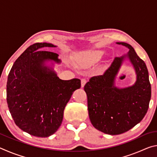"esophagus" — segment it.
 <instances>
[{
  "label": "esophagus",
  "instance_id": "esophagus-1",
  "mask_svg": "<svg viewBox=\"0 0 157 157\" xmlns=\"http://www.w3.org/2000/svg\"><path fill=\"white\" fill-rule=\"evenodd\" d=\"M86 79H82L81 80V86L83 88V87L84 86V85L86 84Z\"/></svg>",
  "mask_w": 157,
  "mask_h": 157
}]
</instances>
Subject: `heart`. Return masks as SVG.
<instances>
[{"mask_svg": "<svg viewBox=\"0 0 157 157\" xmlns=\"http://www.w3.org/2000/svg\"><path fill=\"white\" fill-rule=\"evenodd\" d=\"M104 50L97 49L93 50L84 54H82L76 58V63L80 67H89L97 63L101 59L104 55Z\"/></svg>", "mask_w": 157, "mask_h": 157, "instance_id": "heart-1", "label": "heart"}]
</instances>
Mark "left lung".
Returning <instances> with one entry per match:
<instances>
[{"label": "left lung", "instance_id": "8db88e82", "mask_svg": "<svg viewBox=\"0 0 157 157\" xmlns=\"http://www.w3.org/2000/svg\"><path fill=\"white\" fill-rule=\"evenodd\" d=\"M129 52L115 57L102 75L94 76L85 84L91 123L95 129L110 135L121 134L139 123L147 113L151 98V85L145 62L133 47L116 42ZM128 59L135 68L137 80L125 88L115 86V79L121 64Z\"/></svg>", "mask_w": 157, "mask_h": 157}]
</instances>
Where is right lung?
I'll return each instance as SVG.
<instances>
[{
    "label": "right lung",
    "instance_id": "add662e5",
    "mask_svg": "<svg viewBox=\"0 0 157 157\" xmlns=\"http://www.w3.org/2000/svg\"><path fill=\"white\" fill-rule=\"evenodd\" d=\"M57 47L49 43L31 45L15 61L7 82V102L15 124L36 137L57 131L71 95L81 87L80 79L62 80L52 66L60 63L57 53L41 50ZM52 62L48 66L47 62Z\"/></svg>",
    "mask_w": 157,
    "mask_h": 157
}]
</instances>
